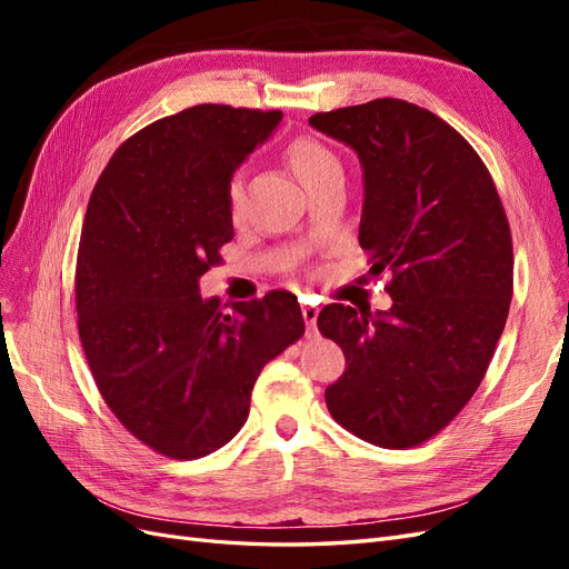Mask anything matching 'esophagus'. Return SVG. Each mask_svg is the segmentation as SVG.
I'll return each instance as SVG.
<instances>
[{"instance_id": "esophagus-1", "label": "esophagus", "mask_w": 569, "mask_h": 569, "mask_svg": "<svg viewBox=\"0 0 569 569\" xmlns=\"http://www.w3.org/2000/svg\"><path fill=\"white\" fill-rule=\"evenodd\" d=\"M301 313H303V320H306V325L311 327V330H316V322H318V313H320V308H318V306H313V303H303V306H301Z\"/></svg>"}]
</instances>
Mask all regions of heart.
Instances as JSON below:
<instances>
[{
  "label": "heart",
  "instance_id": "obj_1",
  "mask_svg": "<svg viewBox=\"0 0 569 569\" xmlns=\"http://www.w3.org/2000/svg\"><path fill=\"white\" fill-rule=\"evenodd\" d=\"M287 161L306 189L320 178H325L327 173H332V170H341L337 153L330 147H325L320 140H316V137L308 134L295 137V140L287 144ZM242 206L244 180L242 173H234L228 182V209L234 220L242 216Z\"/></svg>",
  "mask_w": 569,
  "mask_h": 569
}]
</instances>
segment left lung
<instances>
[{
  "instance_id": "obj_1",
  "label": "left lung",
  "mask_w": 569,
  "mask_h": 569,
  "mask_svg": "<svg viewBox=\"0 0 569 569\" xmlns=\"http://www.w3.org/2000/svg\"><path fill=\"white\" fill-rule=\"evenodd\" d=\"M358 151L366 201L358 242L393 306H325L322 337L347 356L325 389L332 418L382 449H412L468 406L512 299V237L485 161L446 120L403 99L316 113Z\"/></svg>"
}]
</instances>
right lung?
<instances>
[{
    "instance_id": "add662e5",
    "label": "right lung",
    "mask_w": 569,
    "mask_h": 569,
    "mask_svg": "<svg viewBox=\"0 0 569 569\" xmlns=\"http://www.w3.org/2000/svg\"><path fill=\"white\" fill-rule=\"evenodd\" d=\"M280 120L228 104L159 118L116 149L92 189L76 261L84 358L118 422L166 458L222 449L266 363L303 337L291 291L230 313L199 297L234 237L228 182Z\"/></svg>"
}]
</instances>
